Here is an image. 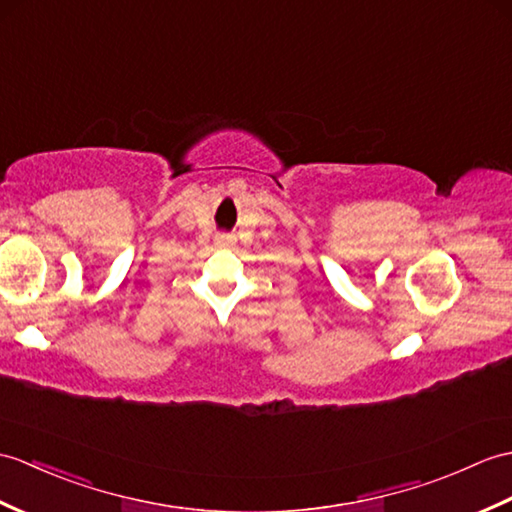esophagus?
<instances>
[{
  "label": "esophagus",
  "mask_w": 512,
  "mask_h": 512,
  "mask_svg": "<svg viewBox=\"0 0 512 512\" xmlns=\"http://www.w3.org/2000/svg\"><path fill=\"white\" fill-rule=\"evenodd\" d=\"M216 246H220V248H229V246H233V237H231V235H227V233H220V235L216 237Z\"/></svg>",
  "instance_id": "obj_1"
}]
</instances>
